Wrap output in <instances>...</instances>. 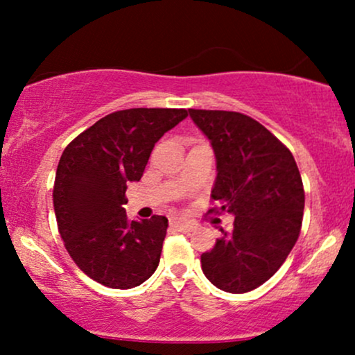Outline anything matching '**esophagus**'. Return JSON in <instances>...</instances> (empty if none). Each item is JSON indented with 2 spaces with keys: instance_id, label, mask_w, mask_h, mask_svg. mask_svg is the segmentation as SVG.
Here are the masks:
<instances>
[{
  "instance_id": "obj_1",
  "label": "esophagus",
  "mask_w": 355,
  "mask_h": 355,
  "mask_svg": "<svg viewBox=\"0 0 355 355\" xmlns=\"http://www.w3.org/2000/svg\"><path fill=\"white\" fill-rule=\"evenodd\" d=\"M170 223H172L173 227H177L180 232H191L197 227V223L190 222V220H185V218H180V217H173L170 220Z\"/></svg>"
}]
</instances>
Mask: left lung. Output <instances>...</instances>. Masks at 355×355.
I'll use <instances>...</instances> for the list:
<instances>
[{
  "instance_id": "left-lung-1",
  "label": "left lung",
  "mask_w": 355,
  "mask_h": 355,
  "mask_svg": "<svg viewBox=\"0 0 355 355\" xmlns=\"http://www.w3.org/2000/svg\"><path fill=\"white\" fill-rule=\"evenodd\" d=\"M217 158L209 214L229 211L234 230L202 254V270L220 291L245 294L267 282L294 248L305 193L291 150L254 118L225 110H189Z\"/></svg>"
}]
</instances>
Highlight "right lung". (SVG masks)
I'll use <instances>...</instances> for the list:
<instances>
[{
  "label": "right lung",
  "mask_w": 355,
  "mask_h": 355,
  "mask_svg": "<svg viewBox=\"0 0 355 355\" xmlns=\"http://www.w3.org/2000/svg\"><path fill=\"white\" fill-rule=\"evenodd\" d=\"M187 115L183 108L120 110L61 155L53 187L56 223L73 262L95 282L123 291L157 270L168 220H128L125 191L141 178L155 144Z\"/></svg>",
  "instance_id": "obj_1"
}]
</instances>
